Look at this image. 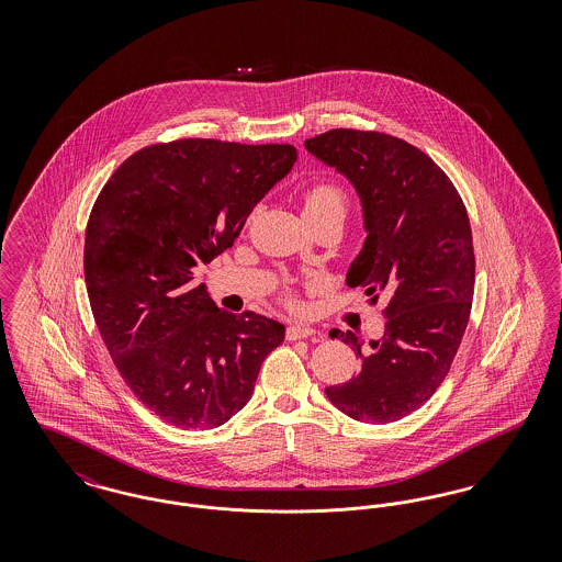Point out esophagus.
<instances>
[{"label": "esophagus", "mask_w": 562, "mask_h": 562, "mask_svg": "<svg viewBox=\"0 0 562 562\" xmlns=\"http://www.w3.org/2000/svg\"><path fill=\"white\" fill-rule=\"evenodd\" d=\"M314 335H316V330H314V328H310V326H301V324H293V326H289V328H286V339H289V341L310 339V337H314Z\"/></svg>", "instance_id": "obj_1"}]
</instances>
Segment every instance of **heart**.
<instances>
[{"mask_svg":"<svg viewBox=\"0 0 562 562\" xmlns=\"http://www.w3.org/2000/svg\"><path fill=\"white\" fill-rule=\"evenodd\" d=\"M348 213V195L346 191L330 183V181H318L305 193V216L310 221H321L326 216H341L346 218ZM286 299L294 303L291 289H286Z\"/></svg>","mask_w":562,"mask_h":562,"instance_id":"obj_1","label":"heart"}]
</instances>
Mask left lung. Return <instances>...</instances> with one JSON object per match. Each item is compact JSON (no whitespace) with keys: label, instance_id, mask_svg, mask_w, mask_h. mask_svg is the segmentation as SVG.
<instances>
[{"label":"left lung","instance_id":"obj_1","mask_svg":"<svg viewBox=\"0 0 562 562\" xmlns=\"http://www.w3.org/2000/svg\"><path fill=\"white\" fill-rule=\"evenodd\" d=\"M307 151L358 189L367 241L348 286H364L385 321L383 339L330 330L360 358V373L326 387L341 413L392 424L434 396L451 371L472 312L474 244L465 204L447 172L415 145L376 131L335 128L305 140Z\"/></svg>","mask_w":562,"mask_h":562}]
</instances>
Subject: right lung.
Wrapping results in <instances>:
<instances>
[{
	"label": "right lung",
	"instance_id": "right-lung-1",
	"mask_svg": "<svg viewBox=\"0 0 562 562\" xmlns=\"http://www.w3.org/2000/svg\"><path fill=\"white\" fill-rule=\"evenodd\" d=\"M294 160L293 145L278 143H154L117 166L90 211L83 278L92 316L134 396L175 428L225 424L284 341L280 322L216 307L193 284V268L234 244Z\"/></svg>",
	"mask_w": 562,
	"mask_h": 562
}]
</instances>
